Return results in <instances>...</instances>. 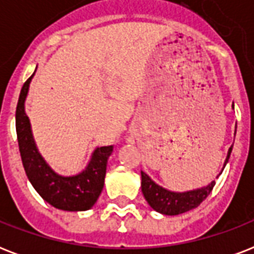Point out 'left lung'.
I'll return each instance as SVG.
<instances>
[{
    "label": "left lung",
    "instance_id": "8db88e82",
    "mask_svg": "<svg viewBox=\"0 0 254 254\" xmlns=\"http://www.w3.org/2000/svg\"><path fill=\"white\" fill-rule=\"evenodd\" d=\"M232 147L233 146H231L228 149L227 158H225L223 169L219 175L223 173L225 165L228 163ZM219 175L216 178H219ZM213 186H215V181H212L207 186L199 187V189L189 190V191H171V190L165 189L158 183H155L146 173L141 171V189H142L143 196L151 208L162 215H167V216H175V215L187 212L190 209L196 208L197 205L211 193Z\"/></svg>",
    "mask_w": 254,
    "mask_h": 254
}]
</instances>
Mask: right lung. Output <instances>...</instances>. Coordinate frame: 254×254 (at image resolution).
Wrapping results in <instances>:
<instances>
[{"label": "right lung", "mask_w": 254, "mask_h": 254, "mask_svg": "<svg viewBox=\"0 0 254 254\" xmlns=\"http://www.w3.org/2000/svg\"><path fill=\"white\" fill-rule=\"evenodd\" d=\"M35 71L22 87L15 111L18 146L26 175L43 200L55 208L69 212L91 209L103 191L108 159L113 153V145L96 147L85 169L80 173L62 175L54 171L38 150L31 124L25 112L26 97Z\"/></svg>", "instance_id": "add662e5"}]
</instances>
